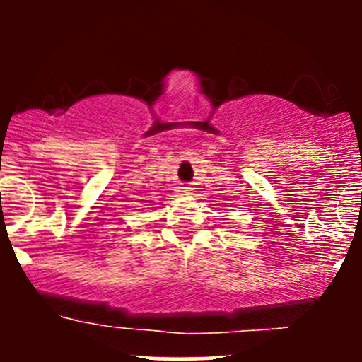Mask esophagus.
I'll use <instances>...</instances> for the list:
<instances>
[{"mask_svg": "<svg viewBox=\"0 0 362 362\" xmlns=\"http://www.w3.org/2000/svg\"><path fill=\"white\" fill-rule=\"evenodd\" d=\"M177 192L180 195H190L194 192V189H192V187H178Z\"/></svg>", "mask_w": 362, "mask_h": 362, "instance_id": "1", "label": "esophagus"}]
</instances>
